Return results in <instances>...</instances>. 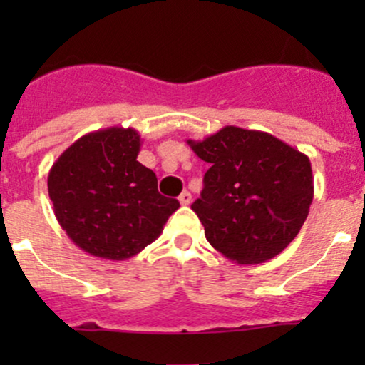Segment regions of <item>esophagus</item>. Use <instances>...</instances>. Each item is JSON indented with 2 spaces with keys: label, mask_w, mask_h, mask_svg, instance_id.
<instances>
[{
  "label": "esophagus",
  "mask_w": 365,
  "mask_h": 365,
  "mask_svg": "<svg viewBox=\"0 0 365 365\" xmlns=\"http://www.w3.org/2000/svg\"><path fill=\"white\" fill-rule=\"evenodd\" d=\"M178 201H180V205L187 206V205H190V201H192V196H190V192H187V190H185V192L180 194Z\"/></svg>",
  "instance_id": "obj_1"
}]
</instances>
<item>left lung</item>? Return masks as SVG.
Instances as JSON below:
<instances>
[{"label":"left lung","mask_w":365,"mask_h":365,"mask_svg":"<svg viewBox=\"0 0 365 365\" xmlns=\"http://www.w3.org/2000/svg\"><path fill=\"white\" fill-rule=\"evenodd\" d=\"M189 146L208 162L190 208L213 249L238 264L281 254L309 215L314 196L309 157L268 132L227 127Z\"/></svg>","instance_id":"1"}]
</instances>
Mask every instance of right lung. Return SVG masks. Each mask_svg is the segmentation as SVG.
<instances>
[{"mask_svg":"<svg viewBox=\"0 0 365 365\" xmlns=\"http://www.w3.org/2000/svg\"><path fill=\"white\" fill-rule=\"evenodd\" d=\"M141 135L134 128L90 132L68 146L51 168L47 190L68 238L91 256L123 261L160 237L180 203L164 197L157 176L138 160Z\"/></svg>","mask_w":365,"mask_h":365,"instance_id":"1","label":"right lung"}]
</instances>
